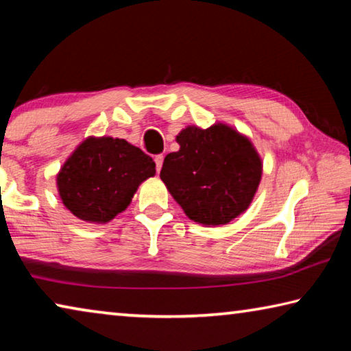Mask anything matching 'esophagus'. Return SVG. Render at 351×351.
Returning <instances> with one entry per match:
<instances>
[{"instance_id":"esophagus-1","label":"esophagus","mask_w":351,"mask_h":351,"mask_svg":"<svg viewBox=\"0 0 351 351\" xmlns=\"http://www.w3.org/2000/svg\"><path fill=\"white\" fill-rule=\"evenodd\" d=\"M154 162H156V171L159 173V171H161V169H162V162H164L162 154H156V156H154Z\"/></svg>"}]
</instances>
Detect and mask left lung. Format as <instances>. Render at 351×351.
<instances>
[{
    "instance_id": "1",
    "label": "left lung",
    "mask_w": 351,
    "mask_h": 351,
    "mask_svg": "<svg viewBox=\"0 0 351 351\" xmlns=\"http://www.w3.org/2000/svg\"><path fill=\"white\" fill-rule=\"evenodd\" d=\"M176 142L180 150L165 156L161 180L190 219L218 226L247 209L261 180V159L251 141L215 123L184 128Z\"/></svg>"
}]
</instances>
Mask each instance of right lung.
Instances as JSON below:
<instances>
[{
	"instance_id": "add662e5",
	"label": "right lung",
	"mask_w": 351,
	"mask_h": 351,
	"mask_svg": "<svg viewBox=\"0 0 351 351\" xmlns=\"http://www.w3.org/2000/svg\"><path fill=\"white\" fill-rule=\"evenodd\" d=\"M156 165L125 139L88 138L63 164L57 187L63 204L88 223H108L127 209Z\"/></svg>"
}]
</instances>
